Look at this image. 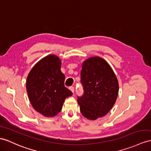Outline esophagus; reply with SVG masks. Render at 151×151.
I'll return each instance as SVG.
<instances>
[{"label": "esophagus", "instance_id": "34e87169", "mask_svg": "<svg viewBox=\"0 0 151 151\" xmlns=\"http://www.w3.org/2000/svg\"><path fill=\"white\" fill-rule=\"evenodd\" d=\"M69 89H70V90H71L72 92L73 93V92H74V87H73V86H70V87L69 88Z\"/></svg>", "mask_w": 151, "mask_h": 151}]
</instances>
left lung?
Segmentation results:
<instances>
[{"instance_id": "1", "label": "left lung", "mask_w": 151, "mask_h": 151, "mask_svg": "<svg viewBox=\"0 0 151 151\" xmlns=\"http://www.w3.org/2000/svg\"><path fill=\"white\" fill-rule=\"evenodd\" d=\"M81 82L84 91L78 102L82 115L92 120L106 115L115 104L119 90L110 65L98 56L87 59L82 64Z\"/></svg>"}]
</instances>
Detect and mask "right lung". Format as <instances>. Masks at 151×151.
I'll return each mask as SVG.
<instances>
[{
    "instance_id": "add662e5",
    "label": "right lung",
    "mask_w": 151,
    "mask_h": 151,
    "mask_svg": "<svg viewBox=\"0 0 151 151\" xmlns=\"http://www.w3.org/2000/svg\"><path fill=\"white\" fill-rule=\"evenodd\" d=\"M61 65L58 56L48 55L32 67L27 78L29 101L36 111L47 117L58 115L65 99L72 95L65 86V76L61 71Z\"/></svg>"
}]
</instances>
